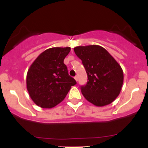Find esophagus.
Masks as SVG:
<instances>
[{"mask_svg":"<svg viewBox=\"0 0 148 148\" xmlns=\"http://www.w3.org/2000/svg\"><path fill=\"white\" fill-rule=\"evenodd\" d=\"M74 79L76 80V81H78V76H76L75 77H74Z\"/></svg>","mask_w":148,"mask_h":148,"instance_id":"obj_1","label":"esophagus"}]
</instances>
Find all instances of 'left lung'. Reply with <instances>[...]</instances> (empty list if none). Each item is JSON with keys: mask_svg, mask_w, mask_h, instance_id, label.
<instances>
[{"mask_svg": "<svg viewBox=\"0 0 148 148\" xmlns=\"http://www.w3.org/2000/svg\"><path fill=\"white\" fill-rule=\"evenodd\" d=\"M74 51L87 74V83L81 86L85 99L97 107L111 104L120 95L123 84L120 65L100 46H77Z\"/></svg>", "mask_w": 148, "mask_h": 148, "instance_id": "obj_1", "label": "left lung"}]
</instances>
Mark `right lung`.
I'll return each mask as SVG.
<instances>
[{
    "mask_svg": "<svg viewBox=\"0 0 148 148\" xmlns=\"http://www.w3.org/2000/svg\"><path fill=\"white\" fill-rule=\"evenodd\" d=\"M70 47L48 49L35 59L26 76L30 97L41 108L50 109L62 102L71 86L77 84L64 63Z\"/></svg>",
    "mask_w": 148,
    "mask_h": 148,
    "instance_id": "obj_1",
    "label": "right lung"
}]
</instances>
